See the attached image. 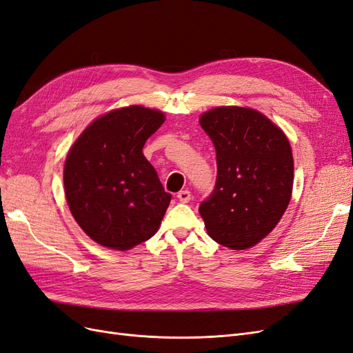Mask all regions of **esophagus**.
I'll use <instances>...</instances> for the list:
<instances>
[{"label":"esophagus","instance_id":"obj_1","mask_svg":"<svg viewBox=\"0 0 353 353\" xmlns=\"http://www.w3.org/2000/svg\"><path fill=\"white\" fill-rule=\"evenodd\" d=\"M176 197H178V200H179V201H183V203H188V201L191 200V193H190L188 190H181Z\"/></svg>","mask_w":353,"mask_h":353}]
</instances>
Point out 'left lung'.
<instances>
[{
	"label": "left lung",
	"instance_id": "1",
	"mask_svg": "<svg viewBox=\"0 0 353 353\" xmlns=\"http://www.w3.org/2000/svg\"><path fill=\"white\" fill-rule=\"evenodd\" d=\"M200 125L215 145L218 175L199 212L212 240L249 249L276 227L290 203V143L265 114L239 105L203 113Z\"/></svg>",
	"mask_w": 353,
	"mask_h": 353
}]
</instances>
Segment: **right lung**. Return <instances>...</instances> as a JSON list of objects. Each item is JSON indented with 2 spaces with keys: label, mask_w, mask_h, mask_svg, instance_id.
I'll return each mask as SVG.
<instances>
[{
  "label": "right lung",
  "mask_w": 353,
  "mask_h": 353,
  "mask_svg": "<svg viewBox=\"0 0 353 353\" xmlns=\"http://www.w3.org/2000/svg\"><path fill=\"white\" fill-rule=\"evenodd\" d=\"M165 114L143 105L112 110L90 123L68 153L63 183L69 209L88 237L130 250L152 239L170 196L143 147Z\"/></svg>",
  "instance_id": "add662e5"
}]
</instances>
